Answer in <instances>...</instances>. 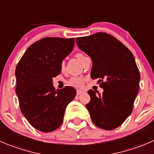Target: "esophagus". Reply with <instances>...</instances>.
I'll use <instances>...</instances> for the list:
<instances>
[{
	"mask_svg": "<svg viewBox=\"0 0 154 154\" xmlns=\"http://www.w3.org/2000/svg\"><path fill=\"white\" fill-rule=\"evenodd\" d=\"M84 93V91H81V90H77V91H76V94H77V95H80Z\"/></svg>",
	"mask_w": 154,
	"mask_h": 154,
	"instance_id": "esophagus-1",
	"label": "esophagus"
}]
</instances>
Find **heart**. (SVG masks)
Wrapping results in <instances>:
<instances>
[{
	"label": "heart",
	"mask_w": 154,
	"mask_h": 154,
	"mask_svg": "<svg viewBox=\"0 0 154 154\" xmlns=\"http://www.w3.org/2000/svg\"><path fill=\"white\" fill-rule=\"evenodd\" d=\"M76 58L80 61V62H82L83 59L85 57L84 54H77L75 55ZM64 67V63H61V69H63ZM83 84H84V79L82 78V77H72L71 79L69 80V85H71L72 86L75 88H81L82 87Z\"/></svg>",
	"instance_id": "1"
}]
</instances>
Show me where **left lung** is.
<instances>
[{
  "instance_id": "1",
  "label": "left lung",
  "mask_w": 154,
  "mask_h": 154,
  "mask_svg": "<svg viewBox=\"0 0 154 154\" xmlns=\"http://www.w3.org/2000/svg\"><path fill=\"white\" fill-rule=\"evenodd\" d=\"M79 48L92 60L91 77L99 79L102 94L88 91L91 100L86 104L92 122L105 130L122 125L132 112L138 93L140 73L133 54L122 43L103 32L77 38Z\"/></svg>"
}]
</instances>
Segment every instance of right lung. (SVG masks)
<instances>
[{
  "label": "right lung",
  "instance_id": "right-lung-1",
  "mask_svg": "<svg viewBox=\"0 0 154 154\" xmlns=\"http://www.w3.org/2000/svg\"><path fill=\"white\" fill-rule=\"evenodd\" d=\"M74 45V38H45L32 44L17 64L16 93L20 109L38 131L51 132L59 128L67 105L75 97L74 88L56 90L53 85Z\"/></svg>",
  "mask_w": 154,
  "mask_h": 154
}]
</instances>
